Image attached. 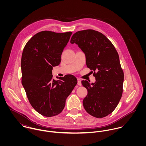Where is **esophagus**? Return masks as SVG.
Listing matches in <instances>:
<instances>
[{
  "label": "esophagus",
  "instance_id": "esophagus-1",
  "mask_svg": "<svg viewBox=\"0 0 146 146\" xmlns=\"http://www.w3.org/2000/svg\"><path fill=\"white\" fill-rule=\"evenodd\" d=\"M78 85L79 86L82 85V82H81V79L79 78H78Z\"/></svg>",
  "mask_w": 146,
  "mask_h": 146
}]
</instances>
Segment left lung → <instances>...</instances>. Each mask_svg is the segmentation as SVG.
Wrapping results in <instances>:
<instances>
[{
	"instance_id": "obj_1",
	"label": "left lung",
	"mask_w": 146,
	"mask_h": 146,
	"mask_svg": "<svg viewBox=\"0 0 146 146\" xmlns=\"http://www.w3.org/2000/svg\"><path fill=\"white\" fill-rule=\"evenodd\" d=\"M70 42L78 44L85 55L87 67L94 71L95 83L82 82L88 90L84 107L94 117H105L113 112L122 96L124 76L119 54L106 36L93 30L76 32Z\"/></svg>"
}]
</instances>
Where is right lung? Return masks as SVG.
<instances>
[{
	"label": "right lung",
	"instance_id": "1",
	"mask_svg": "<svg viewBox=\"0 0 146 146\" xmlns=\"http://www.w3.org/2000/svg\"><path fill=\"white\" fill-rule=\"evenodd\" d=\"M72 32L43 31L34 35L21 58L22 84L32 107L46 117L62 111L67 97L78 83L72 75L53 78V67L60 64L63 50Z\"/></svg>",
	"mask_w": 146,
	"mask_h": 146
}]
</instances>
